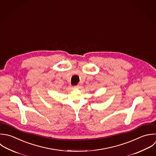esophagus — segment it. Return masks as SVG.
Returning a JSON list of instances; mask_svg holds the SVG:
<instances>
[{
	"mask_svg": "<svg viewBox=\"0 0 156 156\" xmlns=\"http://www.w3.org/2000/svg\"><path fill=\"white\" fill-rule=\"evenodd\" d=\"M78 86H74L72 88V89H78Z\"/></svg>",
	"mask_w": 156,
	"mask_h": 156,
	"instance_id": "obj_1",
	"label": "esophagus"
}]
</instances>
